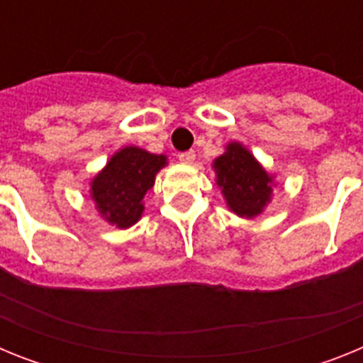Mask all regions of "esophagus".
<instances>
[{
	"label": "esophagus",
	"mask_w": 363,
	"mask_h": 363,
	"mask_svg": "<svg viewBox=\"0 0 363 363\" xmlns=\"http://www.w3.org/2000/svg\"><path fill=\"white\" fill-rule=\"evenodd\" d=\"M178 160L182 163H185V165H191V163H194V160H196V154H194V150H187V152L178 154Z\"/></svg>",
	"instance_id": "esophagus-1"
}]
</instances>
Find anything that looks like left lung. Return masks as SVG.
<instances>
[{"mask_svg": "<svg viewBox=\"0 0 363 363\" xmlns=\"http://www.w3.org/2000/svg\"><path fill=\"white\" fill-rule=\"evenodd\" d=\"M213 169L227 207L240 218L252 220L271 203L274 176L240 142L227 143L225 152L213 162Z\"/></svg>", "mask_w": 363, "mask_h": 363, "instance_id": "1", "label": "left lung"}]
</instances>
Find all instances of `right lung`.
<instances>
[{
    "label": "right lung",
    "mask_w": 363,
    "mask_h": 363,
    "mask_svg": "<svg viewBox=\"0 0 363 363\" xmlns=\"http://www.w3.org/2000/svg\"><path fill=\"white\" fill-rule=\"evenodd\" d=\"M165 165V154H152L136 145L112 154L107 165L91 179L89 192L99 216L118 229L133 227L145 211L143 198Z\"/></svg>",
    "instance_id": "obj_1"
}]
</instances>
